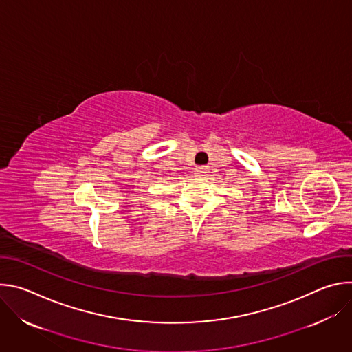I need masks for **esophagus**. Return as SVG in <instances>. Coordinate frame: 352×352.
I'll return each mask as SVG.
<instances>
[{
	"label": "esophagus",
	"mask_w": 352,
	"mask_h": 352,
	"mask_svg": "<svg viewBox=\"0 0 352 352\" xmlns=\"http://www.w3.org/2000/svg\"><path fill=\"white\" fill-rule=\"evenodd\" d=\"M208 171H209V168H206V167H197V168L195 170L196 175H199V177L206 175V174H208Z\"/></svg>",
	"instance_id": "34e87169"
}]
</instances>
